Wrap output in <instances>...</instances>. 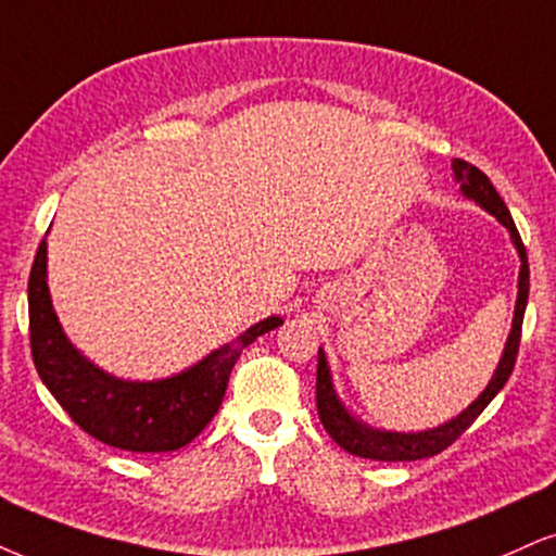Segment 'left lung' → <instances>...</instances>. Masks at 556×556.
Listing matches in <instances>:
<instances>
[{
  "mask_svg": "<svg viewBox=\"0 0 556 556\" xmlns=\"http://www.w3.org/2000/svg\"><path fill=\"white\" fill-rule=\"evenodd\" d=\"M454 175L456 182H462V193L482 205L488 214L497 218L505 229L510 231L513 244H516L518 257H520V276H518V299H516V314H513V327L505 342L503 358H500L495 374L488 383L482 394L464 409L462 415H456L454 420L438 425L433 430H420V433H396V430H379L371 425L361 422L358 417L348 413L345 404L340 402L338 392L332 387L330 366H327L325 351L319 348V363H317V409L319 420L325 425V430L340 448H345L348 454L361 456V458H374V462H417V458H428L441 454L443 448H448L471 422L482 415V409L495 400V394L505 387V381L510 379L513 366H516L518 355V342H520V327H523V314L526 304H529V257H526V247L520 242V235L513 224V216L505 205L503 198L495 188H492L490 177L477 169L475 164L454 160Z\"/></svg>",
  "mask_w": 556,
  "mask_h": 556,
  "instance_id": "8db88e82",
  "label": "left lung"
}]
</instances>
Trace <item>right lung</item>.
<instances>
[{
    "instance_id": "obj_1",
    "label": "right lung",
    "mask_w": 556,
    "mask_h": 556,
    "mask_svg": "<svg viewBox=\"0 0 556 556\" xmlns=\"http://www.w3.org/2000/svg\"><path fill=\"white\" fill-rule=\"evenodd\" d=\"M46 239L27 280L30 353L48 392L85 433L134 454H164L188 445L222 407L239 353L260 334L283 325L267 317L226 342L195 366L160 381L115 379L68 342L53 312L46 283Z\"/></svg>"
}]
</instances>
